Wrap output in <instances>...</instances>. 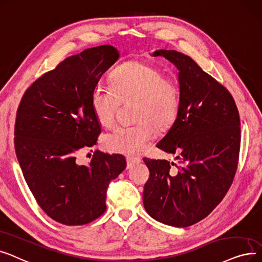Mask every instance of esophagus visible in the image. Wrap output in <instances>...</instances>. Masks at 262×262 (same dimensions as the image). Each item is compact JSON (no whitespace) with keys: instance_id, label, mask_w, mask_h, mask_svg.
Returning <instances> with one entry per match:
<instances>
[{"instance_id":"1","label":"esophagus","mask_w":262,"mask_h":262,"mask_svg":"<svg viewBox=\"0 0 262 262\" xmlns=\"http://www.w3.org/2000/svg\"><path fill=\"white\" fill-rule=\"evenodd\" d=\"M126 159H127L128 167L132 166L135 163H140V162H141V158H139V157H127Z\"/></svg>"}]
</instances>
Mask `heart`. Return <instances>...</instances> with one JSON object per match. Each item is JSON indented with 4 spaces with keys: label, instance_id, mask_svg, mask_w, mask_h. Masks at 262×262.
Masks as SVG:
<instances>
[{
    "label": "heart",
    "instance_id": "obj_1",
    "mask_svg": "<svg viewBox=\"0 0 262 262\" xmlns=\"http://www.w3.org/2000/svg\"><path fill=\"white\" fill-rule=\"evenodd\" d=\"M135 100L132 124L117 126L103 136V146L113 154H140L156 135L175 120L179 104L178 84L158 67L128 61L112 73L110 82H99L92 92L93 112L104 127H111L120 102Z\"/></svg>",
    "mask_w": 262,
    "mask_h": 262
}]
</instances>
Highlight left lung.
<instances>
[{
  "mask_svg": "<svg viewBox=\"0 0 262 262\" xmlns=\"http://www.w3.org/2000/svg\"><path fill=\"white\" fill-rule=\"evenodd\" d=\"M179 70L176 120L157 147L177 163L144 159L150 176L144 186L147 213L169 226L188 227L222 202L238 166L240 116L230 93L188 55L157 50Z\"/></svg>",
  "mask_w": 262,
  "mask_h": 262,
  "instance_id": "obj_1",
  "label": "left lung"
}]
</instances>
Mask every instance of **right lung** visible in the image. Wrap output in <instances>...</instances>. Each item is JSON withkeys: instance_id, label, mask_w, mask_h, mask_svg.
Wrapping results in <instances>:
<instances>
[{"instance_id": "right-lung-1", "label": "right lung", "mask_w": 262, "mask_h": 262, "mask_svg": "<svg viewBox=\"0 0 262 262\" xmlns=\"http://www.w3.org/2000/svg\"><path fill=\"white\" fill-rule=\"evenodd\" d=\"M118 57L110 45L67 57L29 87L17 111L15 149L24 179L40 208L64 225L102 215L108 183L127 166L123 156L99 150L89 165L77 160L101 133L92 92Z\"/></svg>"}]
</instances>
